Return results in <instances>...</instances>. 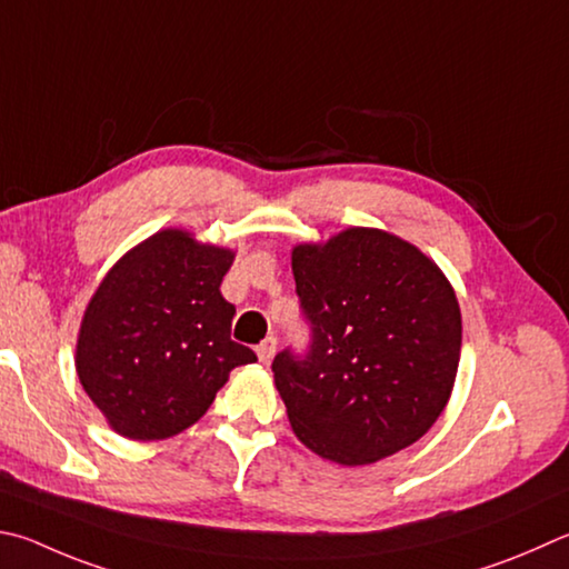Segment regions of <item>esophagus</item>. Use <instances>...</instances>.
Wrapping results in <instances>:
<instances>
[{"label":"esophagus","mask_w":569,"mask_h":569,"mask_svg":"<svg viewBox=\"0 0 569 569\" xmlns=\"http://www.w3.org/2000/svg\"><path fill=\"white\" fill-rule=\"evenodd\" d=\"M276 346H278V340L273 338V336H268V338H263L261 343L256 346V353H258V360H261V363H271V358L276 356Z\"/></svg>","instance_id":"esophagus-1"}]
</instances>
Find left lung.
I'll return each mask as SVG.
<instances>
[{"label": "left lung", "instance_id": "1", "mask_svg": "<svg viewBox=\"0 0 569 569\" xmlns=\"http://www.w3.org/2000/svg\"><path fill=\"white\" fill-rule=\"evenodd\" d=\"M293 278L311 343L283 348L271 368L298 440L326 460L368 465L426 436L462 340L440 268L398 236L348 229L296 246Z\"/></svg>", "mask_w": 569, "mask_h": 569}]
</instances>
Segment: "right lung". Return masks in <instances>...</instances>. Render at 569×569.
<instances>
[{"instance_id": "add662e5", "label": "right lung", "mask_w": 569, "mask_h": 569, "mask_svg": "<svg viewBox=\"0 0 569 569\" xmlns=\"http://www.w3.org/2000/svg\"><path fill=\"white\" fill-rule=\"evenodd\" d=\"M231 261V251L171 229L129 251L97 288L77 373L119 436H177L211 408L236 366L256 360L231 340L236 308L219 291Z\"/></svg>"}]
</instances>
